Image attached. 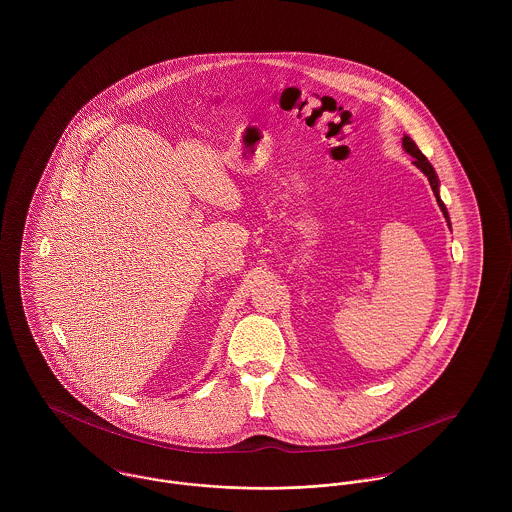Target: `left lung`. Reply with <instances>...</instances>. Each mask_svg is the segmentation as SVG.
<instances>
[{"instance_id": "obj_1", "label": "left lung", "mask_w": 512, "mask_h": 512, "mask_svg": "<svg viewBox=\"0 0 512 512\" xmlns=\"http://www.w3.org/2000/svg\"><path fill=\"white\" fill-rule=\"evenodd\" d=\"M402 147H404V151H406V153H410V155L414 157V165H416V167H418V169L428 177V181H430V185H432V191H434V195H436V201H438L439 209H441L443 217H445L447 224H449V228H451L447 209H445V205H443V201H441V197H439V179L436 169L432 167V163L428 161V157L420 151V147L416 146V142H414L410 136H404V138H402Z\"/></svg>"}]
</instances>
